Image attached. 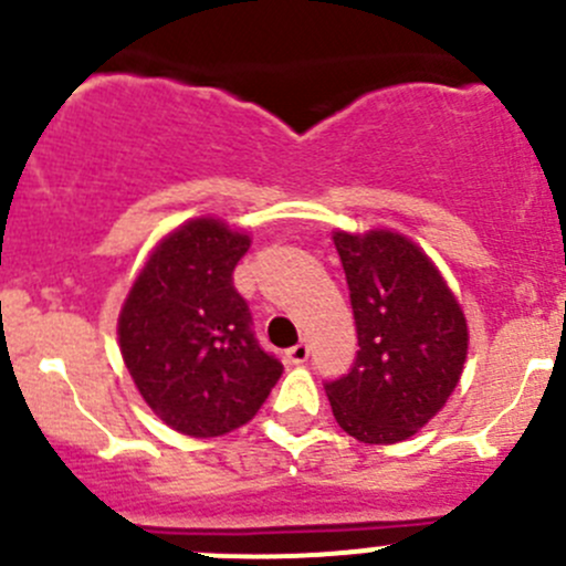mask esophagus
<instances>
[{
	"mask_svg": "<svg viewBox=\"0 0 566 566\" xmlns=\"http://www.w3.org/2000/svg\"><path fill=\"white\" fill-rule=\"evenodd\" d=\"M306 358H310V345H306V342H298V345L290 347L287 350V361L295 364V367H298V364H304Z\"/></svg>",
	"mask_w": 566,
	"mask_h": 566,
	"instance_id": "esophagus-1",
	"label": "esophagus"
}]
</instances>
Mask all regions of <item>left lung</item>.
Masks as SVG:
<instances>
[{"mask_svg":"<svg viewBox=\"0 0 566 566\" xmlns=\"http://www.w3.org/2000/svg\"><path fill=\"white\" fill-rule=\"evenodd\" d=\"M345 268L358 356L325 384L334 419L361 443H399L458 389L468 319L458 295L419 243L394 230L334 232Z\"/></svg>","mask_w":566,"mask_h":566,"instance_id":"8db88e82","label":"left lung"}]
</instances>
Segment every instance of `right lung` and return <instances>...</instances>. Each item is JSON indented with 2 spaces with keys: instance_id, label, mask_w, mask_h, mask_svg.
I'll use <instances>...</instances> for the list:
<instances>
[{
  "instance_id": "right-lung-1",
  "label": "right lung",
  "mask_w": 566,
  "mask_h": 566,
  "mask_svg": "<svg viewBox=\"0 0 566 566\" xmlns=\"http://www.w3.org/2000/svg\"><path fill=\"white\" fill-rule=\"evenodd\" d=\"M249 247V232L216 216L182 221L147 254L119 310V353L136 391L182 436L243 427L282 375L256 345L247 301L232 287Z\"/></svg>"
}]
</instances>
